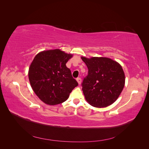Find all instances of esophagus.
Instances as JSON below:
<instances>
[{"label":"esophagus","instance_id":"34e87169","mask_svg":"<svg viewBox=\"0 0 149 149\" xmlns=\"http://www.w3.org/2000/svg\"><path fill=\"white\" fill-rule=\"evenodd\" d=\"M76 81H78V84H81V79L80 78H76Z\"/></svg>","mask_w":149,"mask_h":149}]
</instances>
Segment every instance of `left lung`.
<instances>
[{"label":"left lung","mask_w":149,"mask_h":149,"mask_svg":"<svg viewBox=\"0 0 149 149\" xmlns=\"http://www.w3.org/2000/svg\"><path fill=\"white\" fill-rule=\"evenodd\" d=\"M86 65L88 75L81 84L86 100L96 107H105L114 103L124 87L123 68L110 58L81 57Z\"/></svg>","instance_id":"1"}]
</instances>
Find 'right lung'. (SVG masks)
<instances>
[{
  "label": "right lung",
  "instance_id": "right-lung-1",
  "mask_svg": "<svg viewBox=\"0 0 149 149\" xmlns=\"http://www.w3.org/2000/svg\"><path fill=\"white\" fill-rule=\"evenodd\" d=\"M72 57L60 49L38 53L31 63L29 78L37 96L45 103L56 105L67 100L78 85L66 63Z\"/></svg>",
  "mask_w": 149,
  "mask_h": 149
}]
</instances>
